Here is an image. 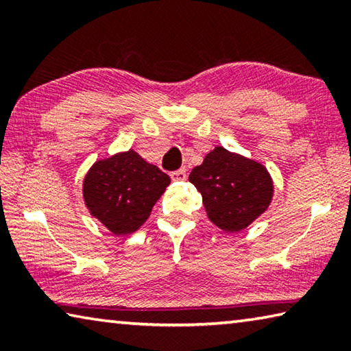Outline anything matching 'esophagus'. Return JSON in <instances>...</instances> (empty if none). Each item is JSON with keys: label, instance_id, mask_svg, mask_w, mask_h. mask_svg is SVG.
Returning <instances> with one entry per match:
<instances>
[{"label": "esophagus", "instance_id": "1", "mask_svg": "<svg viewBox=\"0 0 351 351\" xmlns=\"http://www.w3.org/2000/svg\"><path fill=\"white\" fill-rule=\"evenodd\" d=\"M170 178L173 181H184L187 178V173H186V169H180L176 171H171L170 173Z\"/></svg>", "mask_w": 351, "mask_h": 351}]
</instances>
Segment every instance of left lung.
Instances as JSON below:
<instances>
[{"instance_id": "obj_1", "label": "left lung", "mask_w": 351, "mask_h": 351, "mask_svg": "<svg viewBox=\"0 0 351 351\" xmlns=\"http://www.w3.org/2000/svg\"><path fill=\"white\" fill-rule=\"evenodd\" d=\"M189 181L203 197L210 221L226 232H240L268 209L274 184L263 164L215 147L190 171Z\"/></svg>"}]
</instances>
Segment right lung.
Segmentation results:
<instances>
[{"instance_id": "1", "label": "right lung", "mask_w": 351, "mask_h": 351, "mask_svg": "<svg viewBox=\"0 0 351 351\" xmlns=\"http://www.w3.org/2000/svg\"><path fill=\"white\" fill-rule=\"evenodd\" d=\"M169 184L167 173L128 150L93 164L83 180V199L110 232L128 235L147 221Z\"/></svg>"}]
</instances>
